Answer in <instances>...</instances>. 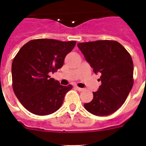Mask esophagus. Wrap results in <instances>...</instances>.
<instances>
[{"label": "esophagus", "mask_w": 146, "mask_h": 146, "mask_svg": "<svg viewBox=\"0 0 146 146\" xmlns=\"http://www.w3.org/2000/svg\"><path fill=\"white\" fill-rule=\"evenodd\" d=\"M75 88L77 89V91H83V90H84V88H79V87H77V86H76Z\"/></svg>", "instance_id": "34e87169"}]
</instances>
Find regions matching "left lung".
Segmentation results:
<instances>
[{
    "label": "left lung",
    "instance_id": "left-lung-1",
    "mask_svg": "<svg viewBox=\"0 0 146 146\" xmlns=\"http://www.w3.org/2000/svg\"><path fill=\"white\" fill-rule=\"evenodd\" d=\"M77 47L95 74L100 73L102 85L93 92L92 101L84 104L89 113L109 115L125 102L133 86V62L128 51L112 40L78 43Z\"/></svg>",
    "mask_w": 146,
    "mask_h": 146
}]
</instances>
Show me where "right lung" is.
Returning a JSON list of instances; mask_svg holds the SVG:
<instances>
[{
    "mask_svg": "<svg viewBox=\"0 0 146 146\" xmlns=\"http://www.w3.org/2000/svg\"><path fill=\"white\" fill-rule=\"evenodd\" d=\"M75 44V41L38 38L27 42L19 50L11 65L12 88L28 111L47 115L60 108L72 86H61L50 74L63 66L66 55Z\"/></svg>",
    "mask_w": 146,
    "mask_h": 146,
    "instance_id": "add662e5",
    "label": "right lung"
}]
</instances>
